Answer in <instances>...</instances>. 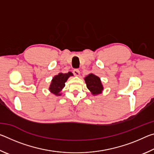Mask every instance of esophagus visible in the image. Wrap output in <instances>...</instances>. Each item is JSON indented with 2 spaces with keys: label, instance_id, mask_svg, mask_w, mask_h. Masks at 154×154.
Masks as SVG:
<instances>
[{
  "label": "esophagus",
  "instance_id": "34e87169",
  "mask_svg": "<svg viewBox=\"0 0 154 154\" xmlns=\"http://www.w3.org/2000/svg\"><path fill=\"white\" fill-rule=\"evenodd\" d=\"M73 74L75 75V76H79L80 71L78 69H75L73 71Z\"/></svg>",
  "mask_w": 154,
  "mask_h": 154
}]
</instances>
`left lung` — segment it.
I'll use <instances>...</instances> for the list:
<instances>
[{
	"mask_svg": "<svg viewBox=\"0 0 154 154\" xmlns=\"http://www.w3.org/2000/svg\"><path fill=\"white\" fill-rule=\"evenodd\" d=\"M84 80L88 89L92 95L97 96L103 92L104 87L100 77L94 74L90 73L84 78Z\"/></svg>",
	"mask_w": 154,
	"mask_h": 154,
	"instance_id": "1",
	"label": "left lung"
}]
</instances>
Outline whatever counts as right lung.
<instances>
[{"mask_svg":"<svg viewBox=\"0 0 154 154\" xmlns=\"http://www.w3.org/2000/svg\"><path fill=\"white\" fill-rule=\"evenodd\" d=\"M71 76H73V74L71 72H69L68 73L60 72L58 75H55L52 78L49 87V92L56 96H61L60 92L65 86V82Z\"/></svg>","mask_w":154,"mask_h":154,"instance_id":"add662e5","label":"right lung"}]
</instances>
